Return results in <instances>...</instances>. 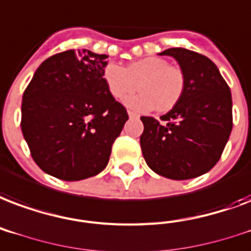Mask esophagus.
I'll use <instances>...</instances> for the list:
<instances>
[{
  "label": "esophagus",
  "mask_w": 251,
  "mask_h": 251,
  "mask_svg": "<svg viewBox=\"0 0 251 251\" xmlns=\"http://www.w3.org/2000/svg\"><path fill=\"white\" fill-rule=\"evenodd\" d=\"M128 116L131 119H137L139 118V115L135 114V112H132V111H128Z\"/></svg>",
  "instance_id": "esophagus-1"
}]
</instances>
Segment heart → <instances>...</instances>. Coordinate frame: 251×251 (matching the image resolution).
Returning <instances> with one entry per match:
<instances>
[{
    "label": "heart",
    "instance_id": "b5f03b06",
    "mask_svg": "<svg viewBox=\"0 0 251 251\" xmlns=\"http://www.w3.org/2000/svg\"><path fill=\"white\" fill-rule=\"evenodd\" d=\"M103 79L116 100L131 95L139 87L140 94L127 99V105L136 111L159 112L172 110L182 97L185 76L178 66L168 65L160 56H147L131 62L126 69L108 63L103 70Z\"/></svg>",
    "mask_w": 251,
    "mask_h": 251
}]
</instances>
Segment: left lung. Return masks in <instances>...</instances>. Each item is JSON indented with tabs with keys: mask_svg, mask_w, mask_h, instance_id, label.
Returning a JSON list of instances; mask_svg holds the SVG:
<instances>
[{
	"mask_svg": "<svg viewBox=\"0 0 251 251\" xmlns=\"http://www.w3.org/2000/svg\"><path fill=\"white\" fill-rule=\"evenodd\" d=\"M160 55L173 56L185 76L182 97L161 123L141 116L143 156L153 172L188 180L209 172L221 157L233 128L230 88L209 58L182 47Z\"/></svg>",
	"mask_w": 251,
	"mask_h": 251,
	"instance_id": "left-lung-1",
	"label": "left lung"
}]
</instances>
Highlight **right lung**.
Returning a JSON list of instances; mask_svg holds the SVG:
<instances>
[{"mask_svg":"<svg viewBox=\"0 0 251 251\" xmlns=\"http://www.w3.org/2000/svg\"><path fill=\"white\" fill-rule=\"evenodd\" d=\"M105 54L67 50L39 66L22 97L21 129L43 172L84 180L107 167L127 110L105 86Z\"/></svg>","mask_w":251,"mask_h":251,"instance_id":"1","label":"right lung"}]
</instances>
